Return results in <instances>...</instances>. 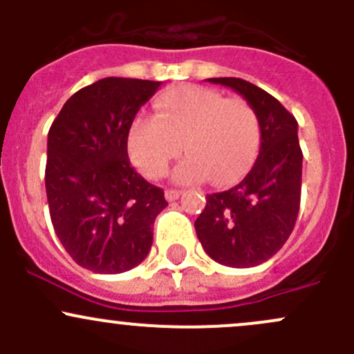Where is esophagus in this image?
<instances>
[{
  "instance_id": "obj_1",
  "label": "esophagus",
  "mask_w": 354,
  "mask_h": 354,
  "mask_svg": "<svg viewBox=\"0 0 354 354\" xmlns=\"http://www.w3.org/2000/svg\"><path fill=\"white\" fill-rule=\"evenodd\" d=\"M181 192L180 190H174V188H171V190H166V198L169 200V202H173V200H178L180 198Z\"/></svg>"
}]
</instances>
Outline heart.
Wrapping results in <instances>:
<instances>
[{"instance_id": "obj_1", "label": "heart", "mask_w": 354, "mask_h": 354, "mask_svg": "<svg viewBox=\"0 0 354 354\" xmlns=\"http://www.w3.org/2000/svg\"><path fill=\"white\" fill-rule=\"evenodd\" d=\"M157 118L137 116L128 130V154L147 178L164 176L171 160L187 154L174 169L180 183L210 176L230 185L248 169L260 142L259 118L241 97L185 85L156 101Z\"/></svg>"}]
</instances>
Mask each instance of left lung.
I'll list each match as a JSON object with an SVG mask.
<instances>
[{"label":"left lung","instance_id":"left-lung-1","mask_svg":"<svg viewBox=\"0 0 354 354\" xmlns=\"http://www.w3.org/2000/svg\"><path fill=\"white\" fill-rule=\"evenodd\" d=\"M233 88L259 118L260 151L241 183L207 195L195 231L207 255L236 269L260 266L286 243L299 210L303 154L295 116L263 88L234 77L209 78Z\"/></svg>","mask_w":354,"mask_h":354}]
</instances>
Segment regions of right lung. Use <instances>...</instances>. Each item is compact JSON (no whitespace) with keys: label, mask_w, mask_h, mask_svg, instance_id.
<instances>
[{"label":"right lung","mask_w":354,"mask_h":354,"mask_svg":"<svg viewBox=\"0 0 354 354\" xmlns=\"http://www.w3.org/2000/svg\"><path fill=\"white\" fill-rule=\"evenodd\" d=\"M160 82L108 77L75 92L48 133L46 194L51 223L84 269L120 274L152 246L164 192L128 159V130Z\"/></svg>","instance_id":"1"}]
</instances>
